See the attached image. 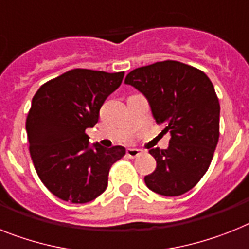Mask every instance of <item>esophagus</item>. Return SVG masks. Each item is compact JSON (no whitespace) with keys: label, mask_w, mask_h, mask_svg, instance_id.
I'll return each mask as SVG.
<instances>
[{"label":"esophagus","mask_w":249,"mask_h":249,"mask_svg":"<svg viewBox=\"0 0 249 249\" xmlns=\"http://www.w3.org/2000/svg\"><path fill=\"white\" fill-rule=\"evenodd\" d=\"M139 154H141V150L137 149V148H128V149H126V156H128L129 158H137Z\"/></svg>","instance_id":"obj_1"}]
</instances>
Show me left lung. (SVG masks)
<instances>
[{"label": "left lung", "instance_id": "left-lung-1", "mask_svg": "<svg viewBox=\"0 0 249 249\" xmlns=\"http://www.w3.org/2000/svg\"><path fill=\"white\" fill-rule=\"evenodd\" d=\"M125 83L143 93L154 120L171 135L167 149H149L157 167L144 182L163 196L190 191L208 171L219 141L220 105L212 81L194 67L164 60L131 71Z\"/></svg>", "mask_w": 249, "mask_h": 249}]
</instances>
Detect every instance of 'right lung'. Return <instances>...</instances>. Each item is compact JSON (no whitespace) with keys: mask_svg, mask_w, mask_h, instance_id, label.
Masks as SVG:
<instances>
[{"mask_svg":"<svg viewBox=\"0 0 249 249\" xmlns=\"http://www.w3.org/2000/svg\"><path fill=\"white\" fill-rule=\"evenodd\" d=\"M123 77L77 68L44 83L33 97L26 119L31 160L41 182L64 201L95 200L107 187L110 167L124 157V147L91 145L86 134Z\"/></svg>","mask_w":249,"mask_h":249,"instance_id":"add662e5","label":"right lung"}]
</instances>
